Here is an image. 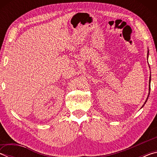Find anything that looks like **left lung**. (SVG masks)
<instances>
[{"mask_svg":"<svg viewBox=\"0 0 157 157\" xmlns=\"http://www.w3.org/2000/svg\"><path fill=\"white\" fill-rule=\"evenodd\" d=\"M148 53H149V50L147 51V57H148ZM150 78H151V75H150ZM150 78V80H149V84H149V94H148V96H147V99H146V100H145L144 105L145 104V102H147V99H148V97H149V95H150V81H151V79H150L151 78ZM144 105H143V106H144Z\"/></svg>","mask_w":157,"mask_h":157,"instance_id":"8db88e82","label":"left lung"}]
</instances>
